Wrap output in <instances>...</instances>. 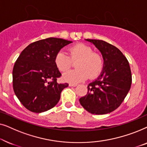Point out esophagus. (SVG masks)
Returning <instances> with one entry per match:
<instances>
[{"instance_id": "esophagus-1", "label": "esophagus", "mask_w": 147, "mask_h": 147, "mask_svg": "<svg viewBox=\"0 0 147 147\" xmlns=\"http://www.w3.org/2000/svg\"><path fill=\"white\" fill-rule=\"evenodd\" d=\"M69 86H71V87H76V86H78V84H69Z\"/></svg>"}]
</instances>
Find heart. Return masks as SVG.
Listing matches in <instances>:
<instances>
[{"mask_svg":"<svg viewBox=\"0 0 147 147\" xmlns=\"http://www.w3.org/2000/svg\"><path fill=\"white\" fill-rule=\"evenodd\" d=\"M70 57L63 50L56 54L54 62L60 71L64 72L77 61L78 69L70 70L63 75V80L69 83H78L88 77L93 79L100 75L104 67V59L101 54L94 52L92 48L85 43H78L69 48Z\"/></svg>","mask_w":147,"mask_h":147,"instance_id":"1","label":"heart"}]
</instances>
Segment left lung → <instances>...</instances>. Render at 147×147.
<instances>
[{"label": "left lung", "mask_w": 147, "mask_h": 147, "mask_svg": "<svg viewBox=\"0 0 147 147\" xmlns=\"http://www.w3.org/2000/svg\"><path fill=\"white\" fill-rule=\"evenodd\" d=\"M103 56L101 75L88 86V93L80 99L81 105L93 114H105L118 108L131 87V70L126 57L115 46L97 39H86Z\"/></svg>", "instance_id": "obj_1"}]
</instances>
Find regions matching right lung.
<instances>
[{"label":"right lung","mask_w":147,"mask_h":147,"mask_svg":"<svg viewBox=\"0 0 147 147\" xmlns=\"http://www.w3.org/2000/svg\"><path fill=\"white\" fill-rule=\"evenodd\" d=\"M72 43L49 37L33 42L20 54L13 70L14 92L21 104L35 113L53 108L68 84H58L61 76L54 59L62 47Z\"/></svg>","instance_id":"obj_1"}]
</instances>
